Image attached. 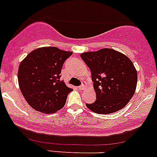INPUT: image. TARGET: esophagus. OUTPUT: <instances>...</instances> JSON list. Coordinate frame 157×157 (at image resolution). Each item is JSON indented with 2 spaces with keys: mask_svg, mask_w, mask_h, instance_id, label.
Instances as JSON below:
<instances>
[{
  "mask_svg": "<svg viewBox=\"0 0 157 157\" xmlns=\"http://www.w3.org/2000/svg\"><path fill=\"white\" fill-rule=\"evenodd\" d=\"M85 85H84V84H82V85H80V86L78 87V89H80V90H83V89H85Z\"/></svg>",
  "mask_w": 157,
  "mask_h": 157,
  "instance_id": "1",
  "label": "esophagus"
}]
</instances>
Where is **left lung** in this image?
<instances>
[{"mask_svg":"<svg viewBox=\"0 0 157 157\" xmlns=\"http://www.w3.org/2000/svg\"><path fill=\"white\" fill-rule=\"evenodd\" d=\"M90 68L97 100L86 104L98 114L119 111L127 105L135 93L137 72L130 59L112 48L81 54Z\"/></svg>","mask_w":157,"mask_h":157,"instance_id":"8db88e82","label":"left lung"}]
</instances>
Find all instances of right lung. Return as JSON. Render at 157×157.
Here are the masks:
<instances>
[{
    "label": "right lung",
    "instance_id": "obj_1",
    "mask_svg": "<svg viewBox=\"0 0 157 157\" xmlns=\"http://www.w3.org/2000/svg\"><path fill=\"white\" fill-rule=\"evenodd\" d=\"M72 54L56 47H43L32 51L21 62L17 76L20 89L33 109L53 113L64 107L72 89L60 81V72Z\"/></svg>",
    "mask_w": 157,
    "mask_h": 157
}]
</instances>
